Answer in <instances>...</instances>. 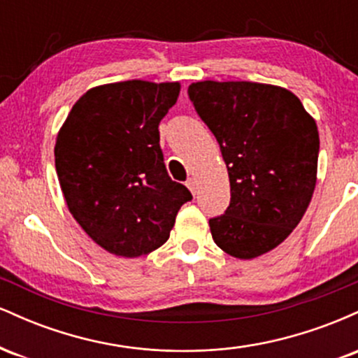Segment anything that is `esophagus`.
I'll return each instance as SVG.
<instances>
[{
	"label": "esophagus",
	"instance_id": "obj_1",
	"mask_svg": "<svg viewBox=\"0 0 358 358\" xmlns=\"http://www.w3.org/2000/svg\"><path fill=\"white\" fill-rule=\"evenodd\" d=\"M187 187H188V190H190L193 195H195V193H196V182H195V178H188L187 180Z\"/></svg>",
	"mask_w": 358,
	"mask_h": 358
}]
</instances>
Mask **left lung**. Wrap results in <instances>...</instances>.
<instances>
[{
    "label": "left lung",
    "instance_id": "obj_1",
    "mask_svg": "<svg viewBox=\"0 0 358 358\" xmlns=\"http://www.w3.org/2000/svg\"><path fill=\"white\" fill-rule=\"evenodd\" d=\"M193 108L220 145L231 203L208 220L213 242L239 259L281 244L313 195L320 138L289 90L257 82H196Z\"/></svg>",
    "mask_w": 358,
    "mask_h": 358
}]
</instances>
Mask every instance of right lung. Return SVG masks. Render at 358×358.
<instances>
[{"label": "right lung", "mask_w": 358, "mask_h": 358, "mask_svg": "<svg viewBox=\"0 0 358 358\" xmlns=\"http://www.w3.org/2000/svg\"><path fill=\"white\" fill-rule=\"evenodd\" d=\"M178 94V82L90 89L57 136L55 168L69 210L110 254L138 257L158 249L193 199L170 178L159 146L158 126Z\"/></svg>", "instance_id": "1"}]
</instances>
